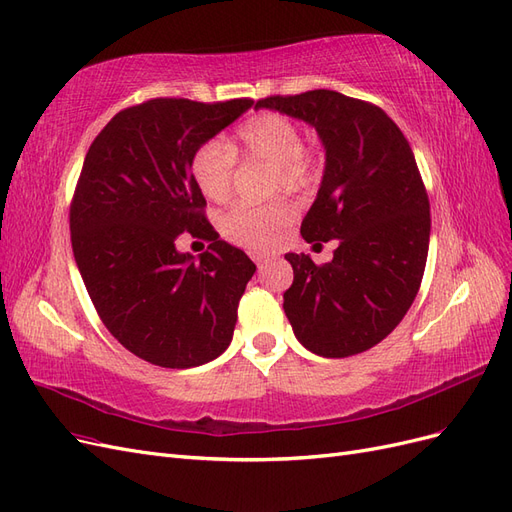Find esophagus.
<instances>
[{"mask_svg":"<svg viewBox=\"0 0 512 512\" xmlns=\"http://www.w3.org/2000/svg\"><path fill=\"white\" fill-rule=\"evenodd\" d=\"M253 259L259 270H264V266L270 261V255H264V253H253Z\"/></svg>","mask_w":512,"mask_h":512,"instance_id":"esophagus-1","label":"esophagus"}]
</instances>
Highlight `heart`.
Segmentation results:
<instances>
[{
    "instance_id": "obj_1",
    "label": "heart",
    "mask_w": 512,
    "mask_h": 512,
    "mask_svg": "<svg viewBox=\"0 0 512 512\" xmlns=\"http://www.w3.org/2000/svg\"><path fill=\"white\" fill-rule=\"evenodd\" d=\"M236 156L248 163L270 165V191L304 193L315 188L321 178L319 160L302 148V133L294 120L281 113H259L248 118L229 145L210 139L203 141L191 158V173L199 191L212 201H225L233 188ZM294 221V208L285 199L261 206L238 203L221 218L223 236L251 251H264L279 244Z\"/></svg>"
}]
</instances>
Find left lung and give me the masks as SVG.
Masks as SVG:
<instances>
[{
    "instance_id": "8db88e82",
    "label": "left lung",
    "mask_w": 512,
    "mask_h": 512,
    "mask_svg": "<svg viewBox=\"0 0 512 512\" xmlns=\"http://www.w3.org/2000/svg\"><path fill=\"white\" fill-rule=\"evenodd\" d=\"M266 107L309 122L326 148L317 199L300 233L339 240L330 264L287 253L294 283L283 309L296 339L324 358L362 354L410 309L429 253V195L401 128L367 100L332 90L268 96Z\"/></svg>"
}]
</instances>
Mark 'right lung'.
I'll return each instance as SVG.
<instances>
[{
    "instance_id": "1",
    "label": "right lung",
    "mask_w": 512,
    "mask_h": 512,
    "mask_svg": "<svg viewBox=\"0 0 512 512\" xmlns=\"http://www.w3.org/2000/svg\"><path fill=\"white\" fill-rule=\"evenodd\" d=\"M251 107V98H152L113 115L85 154L72 253L102 324L156 367H199L231 343L255 264L218 240L191 158ZM180 235L210 241L209 251L197 262L180 254Z\"/></svg>"
}]
</instances>
